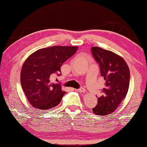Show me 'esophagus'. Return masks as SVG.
<instances>
[{
	"instance_id": "34e87169",
	"label": "esophagus",
	"mask_w": 147,
	"mask_h": 147,
	"mask_svg": "<svg viewBox=\"0 0 147 147\" xmlns=\"http://www.w3.org/2000/svg\"><path fill=\"white\" fill-rule=\"evenodd\" d=\"M76 91H78V92H80V93H85L86 89L84 88H80L78 89H76Z\"/></svg>"
}]
</instances>
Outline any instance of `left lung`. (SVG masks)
Masks as SVG:
<instances>
[{
  "mask_svg": "<svg viewBox=\"0 0 147 147\" xmlns=\"http://www.w3.org/2000/svg\"><path fill=\"white\" fill-rule=\"evenodd\" d=\"M91 52L105 82L102 95L92 111L96 115H107L115 111L128 93L130 69L124 59L113 52L98 47H92Z\"/></svg>",
  "mask_w": 147,
  "mask_h": 147,
  "instance_id": "obj_1",
  "label": "left lung"
}]
</instances>
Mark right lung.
<instances>
[{
    "label": "right lung",
    "instance_id": "add662e5",
    "mask_svg": "<svg viewBox=\"0 0 147 147\" xmlns=\"http://www.w3.org/2000/svg\"><path fill=\"white\" fill-rule=\"evenodd\" d=\"M77 50L75 46H53L39 49L26 58L21 68V84L35 108L46 110L60 102L66 92L59 84L52 83L51 77L61 72L62 64Z\"/></svg>",
    "mask_w": 147,
    "mask_h": 147
}]
</instances>
